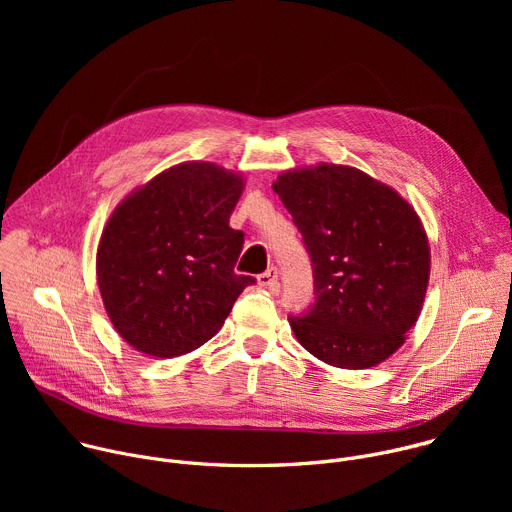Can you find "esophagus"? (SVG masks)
I'll return each mask as SVG.
<instances>
[{
	"mask_svg": "<svg viewBox=\"0 0 512 512\" xmlns=\"http://www.w3.org/2000/svg\"><path fill=\"white\" fill-rule=\"evenodd\" d=\"M257 281H259V285H261V287H267V289L275 291V289L279 287V283H277V269H275V267L265 269L263 273H259V275H257Z\"/></svg>",
	"mask_w": 512,
	"mask_h": 512,
	"instance_id": "1",
	"label": "esophagus"
}]
</instances>
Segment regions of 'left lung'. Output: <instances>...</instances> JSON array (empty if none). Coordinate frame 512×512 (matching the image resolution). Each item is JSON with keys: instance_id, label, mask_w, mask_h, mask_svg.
Instances as JSON below:
<instances>
[{"instance_id": "left-lung-1", "label": "left lung", "mask_w": 512, "mask_h": 512, "mask_svg": "<svg viewBox=\"0 0 512 512\" xmlns=\"http://www.w3.org/2000/svg\"><path fill=\"white\" fill-rule=\"evenodd\" d=\"M312 261L314 304L287 316L300 344L338 369H369L413 328L429 279L415 210L348 166L285 172L273 184Z\"/></svg>"}]
</instances>
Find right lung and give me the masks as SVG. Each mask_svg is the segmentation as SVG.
<instances>
[{
	"label": "right lung",
	"mask_w": 512,
	"mask_h": 512,
	"mask_svg": "<svg viewBox=\"0 0 512 512\" xmlns=\"http://www.w3.org/2000/svg\"><path fill=\"white\" fill-rule=\"evenodd\" d=\"M243 180L206 162L174 166L127 196L97 251L105 310L135 350L172 358L223 328L251 275L245 233L229 227Z\"/></svg>",
	"instance_id": "add662e5"
}]
</instances>
